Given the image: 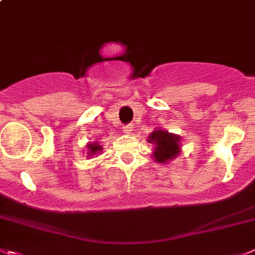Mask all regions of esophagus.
Segmentation results:
<instances>
[{"mask_svg": "<svg viewBox=\"0 0 255 255\" xmlns=\"http://www.w3.org/2000/svg\"><path fill=\"white\" fill-rule=\"evenodd\" d=\"M133 129V126L132 125H126L123 126V132L126 133V134H130V132H132Z\"/></svg>", "mask_w": 255, "mask_h": 255, "instance_id": "34e87169", "label": "esophagus"}]
</instances>
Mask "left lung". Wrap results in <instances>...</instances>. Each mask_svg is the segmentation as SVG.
Segmentation results:
<instances>
[{
  "label": "left lung",
  "mask_w": 255,
  "mask_h": 255,
  "mask_svg": "<svg viewBox=\"0 0 255 255\" xmlns=\"http://www.w3.org/2000/svg\"><path fill=\"white\" fill-rule=\"evenodd\" d=\"M148 142L154 146V161L158 163H166L173 160L180 153V137L167 130L156 129L148 137Z\"/></svg>",
  "instance_id": "obj_1"
}]
</instances>
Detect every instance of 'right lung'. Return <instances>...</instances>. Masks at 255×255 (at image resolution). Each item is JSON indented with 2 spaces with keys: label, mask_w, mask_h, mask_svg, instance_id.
Wrapping results in <instances>:
<instances>
[{
  "label": "right lung",
  "mask_w": 255,
  "mask_h": 255,
  "mask_svg": "<svg viewBox=\"0 0 255 255\" xmlns=\"http://www.w3.org/2000/svg\"><path fill=\"white\" fill-rule=\"evenodd\" d=\"M87 147H88V156H93V154H95V153H98V152H101L102 149V146L101 144L98 143V142H94V143H89V144H87Z\"/></svg>",
  "instance_id": "1"
}]
</instances>
